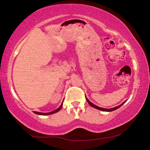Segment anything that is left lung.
I'll return each instance as SVG.
<instances>
[{
	"label": "left lung",
	"mask_w": 150,
	"mask_h": 150,
	"mask_svg": "<svg viewBox=\"0 0 150 150\" xmlns=\"http://www.w3.org/2000/svg\"><path fill=\"white\" fill-rule=\"evenodd\" d=\"M85 98H86V99H87V101L88 102V103L89 104V105H90L91 106H92V107L98 109V110H102V111H105V112H111V111L115 110H116V109H118V108H120V106H121L124 103H125V102L126 101V100L124 101V102L122 103L120 105H119V106H116V107H114V108H101V107H99V106H97L96 105H94V104H93L92 103H91V101H89V100H88V98H87V97H86V96H85Z\"/></svg>",
	"instance_id": "left-lung-1"
}]
</instances>
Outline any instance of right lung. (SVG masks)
Returning a JSON list of instances; mask_svg holds the SVG:
<instances>
[{"mask_svg": "<svg viewBox=\"0 0 150 150\" xmlns=\"http://www.w3.org/2000/svg\"><path fill=\"white\" fill-rule=\"evenodd\" d=\"M62 106H63V102H62V105H60V106H59V108H57L56 109V110H54V111L50 112L43 113V112H35V111H34V112L35 114H36V115H52V114H54V113H55V112H57L58 111L60 110V109L62 108Z\"/></svg>", "mask_w": 150, "mask_h": 150, "instance_id": "right-lung-1", "label": "right lung"}]
</instances>
